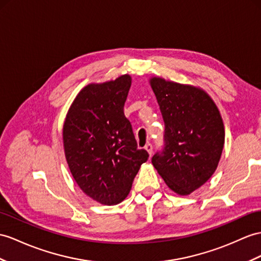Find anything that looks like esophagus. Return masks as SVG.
Wrapping results in <instances>:
<instances>
[{"mask_svg": "<svg viewBox=\"0 0 261 261\" xmlns=\"http://www.w3.org/2000/svg\"><path fill=\"white\" fill-rule=\"evenodd\" d=\"M145 149L147 150V152H148L149 155H151V154H152V149H154V147H152V145H151L150 143H148V144H146Z\"/></svg>", "mask_w": 261, "mask_h": 261, "instance_id": "1", "label": "esophagus"}]
</instances>
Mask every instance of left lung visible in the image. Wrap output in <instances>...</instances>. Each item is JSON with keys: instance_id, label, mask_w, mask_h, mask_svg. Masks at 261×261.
<instances>
[{"instance_id": "8db88e82", "label": "left lung", "mask_w": 261, "mask_h": 261, "mask_svg": "<svg viewBox=\"0 0 261 261\" xmlns=\"http://www.w3.org/2000/svg\"><path fill=\"white\" fill-rule=\"evenodd\" d=\"M165 123L164 148L151 163L166 185L186 196L211 178L225 144V128L217 106L199 87L151 77Z\"/></svg>"}]
</instances>
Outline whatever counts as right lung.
<instances>
[{
  "label": "right lung",
  "mask_w": 261,
  "mask_h": 261,
  "mask_svg": "<svg viewBox=\"0 0 261 261\" xmlns=\"http://www.w3.org/2000/svg\"><path fill=\"white\" fill-rule=\"evenodd\" d=\"M132 85L128 74L90 84L77 94L63 126L69 170L79 187L101 205L123 201L148 152L137 149L124 105Z\"/></svg>",
  "instance_id": "add662e5"
}]
</instances>
